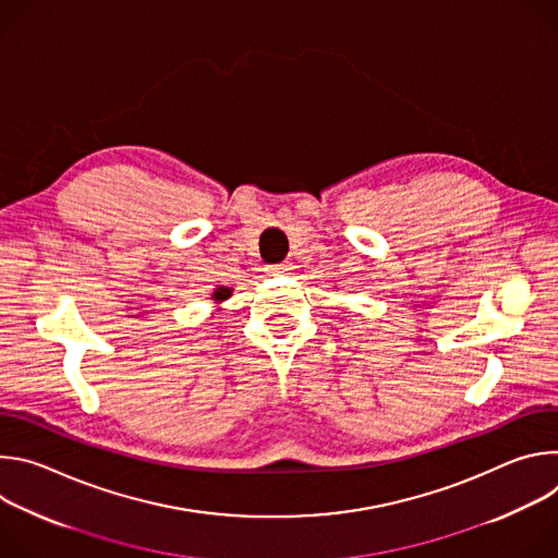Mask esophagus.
<instances>
[{
  "instance_id": "obj_1",
  "label": "esophagus",
  "mask_w": 558,
  "mask_h": 558,
  "mask_svg": "<svg viewBox=\"0 0 558 558\" xmlns=\"http://www.w3.org/2000/svg\"><path fill=\"white\" fill-rule=\"evenodd\" d=\"M293 267H291V263H280V265H271V267H267V271L271 274V276H282V274H289Z\"/></svg>"
}]
</instances>
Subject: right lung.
<instances>
[{
	"instance_id": "add662e5",
	"label": "right lung",
	"mask_w": 558,
	"mask_h": 558,
	"mask_svg": "<svg viewBox=\"0 0 558 558\" xmlns=\"http://www.w3.org/2000/svg\"><path fill=\"white\" fill-rule=\"evenodd\" d=\"M229 295H231V291L225 289V287H218V289L214 291V300H227Z\"/></svg>"
}]
</instances>
